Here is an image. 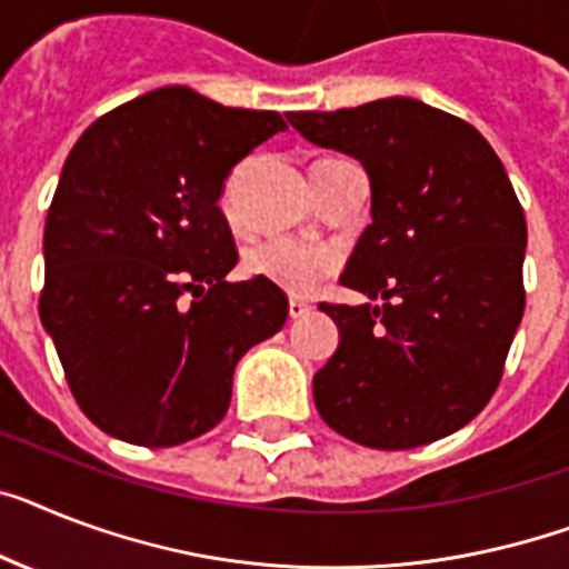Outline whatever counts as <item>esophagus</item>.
Wrapping results in <instances>:
<instances>
[{
  "mask_svg": "<svg viewBox=\"0 0 569 569\" xmlns=\"http://www.w3.org/2000/svg\"><path fill=\"white\" fill-rule=\"evenodd\" d=\"M311 311H313V305H308L305 299H290V305H288L290 319H302V317H308Z\"/></svg>",
  "mask_w": 569,
  "mask_h": 569,
  "instance_id": "1",
  "label": "esophagus"
}]
</instances>
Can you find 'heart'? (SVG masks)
<instances>
[{
	"label": "heart",
	"instance_id": "b5f03b06",
	"mask_svg": "<svg viewBox=\"0 0 569 569\" xmlns=\"http://www.w3.org/2000/svg\"><path fill=\"white\" fill-rule=\"evenodd\" d=\"M337 252L326 243L276 234L256 241L243 252V267L256 279H264L288 293H311L319 281L337 270Z\"/></svg>",
	"mask_w": 569,
	"mask_h": 569
}]
</instances>
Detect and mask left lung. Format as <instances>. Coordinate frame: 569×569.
I'll use <instances>...</instances> for the list:
<instances>
[{"instance_id":"8db88e82","label":"left lung","mask_w":569,"mask_h":569,"mask_svg":"<svg viewBox=\"0 0 569 569\" xmlns=\"http://www.w3.org/2000/svg\"><path fill=\"white\" fill-rule=\"evenodd\" d=\"M288 121L372 186L340 281L380 305H319L340 328L313 375L319 416L378 450L457 433L495 396L527 302V218L503 162L477 127L416 98Z\"/></svg>"}]
</instances>
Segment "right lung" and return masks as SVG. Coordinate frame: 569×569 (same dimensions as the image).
Returning a JSON list of instances; mask_svg holds the SVG:
<instances>
[{"mask_svg": "<svg viewBox=\"0 0 569 569\" xmlns=\"http://www.w3.org/2000/svg\"><path fill=\"white\" fill-rule=\"evenodd\" d=\"M288 130L273 110L162 87L74 142L51 200L42 328L89 421L121 442L173 448L229 410L232 372L288 319L238 264L218 200L252 148Z\"/></svg>", "mask_w": 569, "mask_h": 569, "instance_id": "right-lung-1", "label": "right lung"}]
</instances>
